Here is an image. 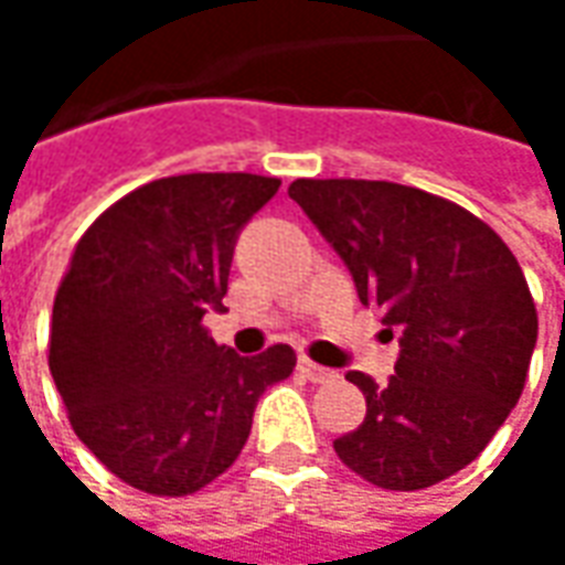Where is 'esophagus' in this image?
<instances>
[{
	"mask_svg": "<svg viewBox=\"0 0 565 565\" xmlns=\"http://www.w3.org/2000/svg\"><path fill=\"white\" fill-rule=\"evenodd\" d=\"M296 370H299V376L309 379V382H330V379H337V373H333V370L315 364V361H309V358H299Z\"/></svg>",
	"mask_w": 565,
	"mask_h": 565,
	"instance_id": "34e87169",
	"label": "esophagus"
}]
</instances>
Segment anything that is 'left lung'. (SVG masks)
Segmentation results:
<instances>
[{"label":"left lung","instance_id":"8db88e82","mask_svg":"<svg viewBox=\"0 0 565 565\" xmlns=\"http://www.w3.org/2000/svg\"><path fill=\"white\" fill-rule=\"evenodd\" d=\"M287 192L361 302L401 337L388 385L345 373L366 416L333 440L337 456L382 489L447 480L487 449L523 392L539 318L520 263L487 223L422 189L296 180Z\"/></svg>","mask_w":565,"mask_h":565}]
</instances>
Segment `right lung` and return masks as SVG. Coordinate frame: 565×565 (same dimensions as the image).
Instances as JSON below:
<instances>
[{
  "label": "right lung",
  "instance_id": "add662e5",
  "mask_svg": "<svg viewBox=\"0 0 565 565\" xmlns=\"http://www.w3.org/2000/svg\"><path fill=\"white\" fill-rule=\"evenodd\" d=\"M281 180L180 173L134 189L78 238L51 315L49 366L78 440L128 487L189 495L247 444L290 345L242 358L207 337L242 228Z\"/></svg>",
  "mask_w": 565,
  "mask_h": 565
}]
</instances>
